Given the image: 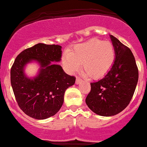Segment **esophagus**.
<instances>
[{
	"instance_id": "esophagus-1",
	"label": "esophagus",
	"mask_w": 147,
	"mask_h": 147,
	"mask_svg": "<svg viewBox=\"0 0 147 147\" xmlns=\"http://www.w3.org/2000/svg\"><path fill=\"white\" fill-rule=\"evenodd\" d=\"M81 81H82V80H80V78H77V79H76V81H75V83H76V84L78 85V84H79V83H80Z\"/></svg>"
}]
</instances>
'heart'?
<instances>
[{
	"label": "heart",
	"instance_id": "1",
	"mask_svg": "<svg viewBox=\"0 0 147 147\" xmlns=\"http://www.w3.org/2000/svg\"><path fill=\"white\" fill-rule=\"evenodd\" d=\"M115 58L116 51L112 42L94 38L72 48L63 55L62 61L69 73L77 72L83 63L86 76L100 79L111 70Z\"/></svg>",
	"mask_w": 147,
	"mask_h": 147
}]
</instances>
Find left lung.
<instances>
[{
    "label": "left lung",
    "mask_w": 147,
    "mask_h": 147,
    "mask_svg": "<svg viewBox=\"0 0 147 147\" xmlns=\"http://www.w3.org/2000/svg\"><path fill=\"white\" fill-rule=\"evenodd\" d=\"M110 38L116 51L113 67L102 79L90 83V91L86 98L90 110L105 117L125 109L138 80V67L131 49L113 35Z\"/></svg>",
    "instance_id": "obj_1"
}]
</instances>
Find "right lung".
<instances>
[{"mask_svg": "<svg viewBox=\"0 0 147 147\" xmlns=\"http://www.w3.org/2000/svg\"><path fill=\"white\" fill-rule=\"evenodd\" d=\"M61 46L38 43L16 57L11 69V83L16 102L27 115L37 120L52 117L61 109L67 88L75 83L67 75L60 61ZM32 61L39 63L38 76L30 78L24 74V67Z\"/></svg>", "mask_w": 147, "mask_h": 147, "instance_id": "add662e5", "label": "right lung"}]
</instances>
